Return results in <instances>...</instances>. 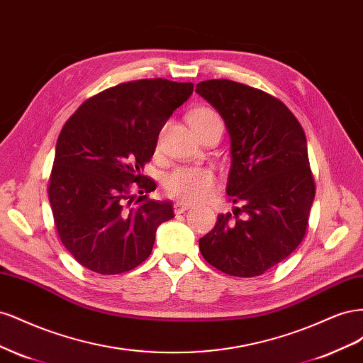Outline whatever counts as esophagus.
I'll return each mask as SVG.
<instances>
[{"label":"esophagus","instance_id":"esophagus-1","mask_svg":"<svg viewBox=\"0 0 363 363\" xmlns=\"http://www.w3.org/2000/svg\"><path fill=\"white\" fill-rule=\"evenodd\" d=\"M189 208H191L189 204H184V203H180V201L174 204V212L175 213H184L186 211H189Z\"/></svg>","mask_w":363,"mask_h":363}]
</instances>
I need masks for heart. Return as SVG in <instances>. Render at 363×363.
<instances>
[{
	"mask_svg": "<svg viewBox=\"0 0 363 363\" xmlns=\"http://www.w3.org/2000/svg\"><path fill=\"white\" fill-rule=\"evenodd\" d=\"M216 123H221V119L211 107H196L189 115V124L194 130ZM163 186L168 195L175 200L200 203L215 191L216 175L212 169L204 167L177 168L164 177Z\"/></svg>",
	"mask_w": 363,
	"mask_h": 363,
	"instance_id": "heart-1",
	"label": "heart"
}]
</instances>
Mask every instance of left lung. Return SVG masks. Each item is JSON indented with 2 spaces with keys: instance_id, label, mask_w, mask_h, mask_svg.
<instances>
[{
  "instance_id": "8db88e82",
  "label": "left lung",
  "mask_w": 363,
  "mask_h": 363,
  "mask_svg": "<svg viewBox=\"0 0 363 363\" xmlns=\"http://www.w3.org/2000/svg\"><path fill=\"white\" fill-rule=\"evenodd\" d=\"M195 92L223 116L232 140L227 194L233 215H218L200 239L203 257L235 277H256L301 244L315 199L304 130L276 96L232 80Z\"/></svg>"
}]
</instances>
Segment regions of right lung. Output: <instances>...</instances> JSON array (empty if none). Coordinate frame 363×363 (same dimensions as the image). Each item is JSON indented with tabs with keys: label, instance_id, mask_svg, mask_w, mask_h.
I'll return each mask as SVG.
<instances>
[{
	"label": "right lung",
	"instance_id": "right-lung-1",
	"mask_svg": "<svg viewBox=\"0 0 363 363\" xmlns=\"http://www.w3.org/2000/svg\"><path fill=\"white\" fill-rule=\"evenodd\" d=\"M192 92V83L164 79L121 83L86 100L63 125L48 196L62 244L82 267L111 276L151 255L174 208L144 195L156 183L142 169L162 127Z\"/></svg>",
	"mask_w": 363,
	"mask_h": 363
}]
</instances>
